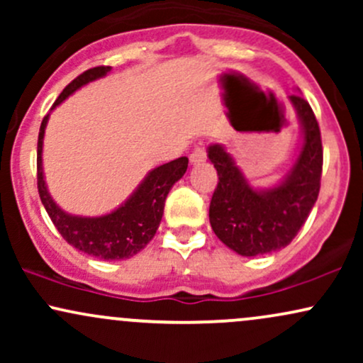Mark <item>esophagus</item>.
I'll return each instance as SVG.
<instances>
[{
  "label": "esophagus",
  "instance_id": "obj_1",
  "mask_svg": "<svg viewBox=\"0 0 363 363\" xmlns=\"http://www.w3.org/2000/svg\"><path fill=\"white\" fill-rule=\"evenodd\" d=\"M191 164L193 165H198L201 164V162L206 160V148L205 147H196L193 150V153H191Z\"/></svg>",
  "mask_w": 363,
  "mask_h": 363
}]
</instances>
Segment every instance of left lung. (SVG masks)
<instances>
[{
	"label": "left lung",
	"mask_w": 363,
	"mask_h": 363,
	"mask_svg": "<svg viewBox=\"0 0 363 363\" xmlns=\"http://www.w3.org/2000/svg\"><path fill=\"white\" fill-rule=\"evenodd\" d=\"M302 128V147L280 184L254 189L222 145L208 147L218 174L211 196L210 223L215 235L240 256H257L286 247L318 201L323 172V143L318 119L301 95H289Z\"/></svg>",
	"instance_id": "1"
}]
</instances>
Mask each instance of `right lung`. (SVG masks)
Segmentation results:
<instances>
[{
	"mask_svg": "<svg viewBox=\"0 0 363 363\" xmlns=\"http://www.w3.org/2000/svg\"><path fill=\"white\" fill-rule=\"evenodd\" d=\"M109 72L111 66L86 69L69 85H66L57 101L54 102L52 109L68 99L73 91L82 89L86 83L106 77ZM48 119L49 114L43 119L39 141H37V187H39L40 201L49 218L52 220L54 227L69 245L99 259L118 261L138 254L155 235L164 215L165 198L170 187L186 174L187 162H189L187 157L176 158L169 164L150 170L135 193L124 201V205L116 208L111 213L102 216L69 215L54 203L44 181L43 143Z\"/></svg>",
	"mask_w": 363,
	"mask_h": 363,
	"instance_id": "add662e5",
	"label": "right lung"
}]
</instances>
